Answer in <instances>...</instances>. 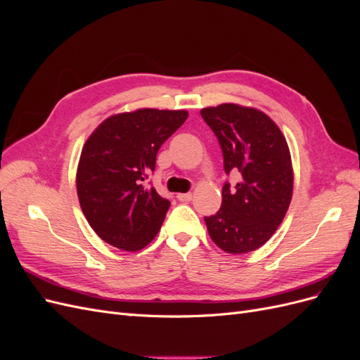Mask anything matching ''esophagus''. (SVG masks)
<instances>
[{
	"label": "esophagus",
	"instance_id": "obj_1",
	"mask_svg": "<svg viewBox=\"0 0 360 360\" xmlns=\"http://www.w3.org/2000/svg\"><path fill=\"white\" fill-rule=\"evenodd\" d=\"M177 200L181 201V202H188L192 200V193L188 192V193H177Z\"/></svg>",
	"mask_w": 360,
	"mask_h": 360
}]
</instances>
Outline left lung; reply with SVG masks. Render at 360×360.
Wrapping results in <instances>:
<instances>
[{
	"instance_id": "obj_1",
	"label": "left lung",
	"mask_w": 360,
	"mask_h": 360,
	"mask_svg": "<svg viewBox=\"0 0 360 360\" xmlns=\"http://www.w3.org/2000/svg\"><path fill=\"white\" fill-rule=\"evenodd\" d=\"M201 117L219 141L225 172H240L236 189L224 184L219 212L204 217L207 230L228 254L252 252L275 234L291 202L285 136L255 108L222 103L204 108Z\"/></svg>"
}]
</instances>
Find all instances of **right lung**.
<instances>
[{"label":"right lung","mask_w":360,"mask_h":360,"mask_svg":"<svg viewBox=\"0 0 360 360\" xmlns=\"http://www.w3.org/2000/svg\"><path fill=\"white\" fill-rule=\"evenodd\" d=\"M188 111L136 110L115 114L86 139L76 171L84 216L102 240L135 252L159 233L171 202L146 184L160 146Z\"/></svg>","instance_id":"right-lung-1"}]
</instances>
